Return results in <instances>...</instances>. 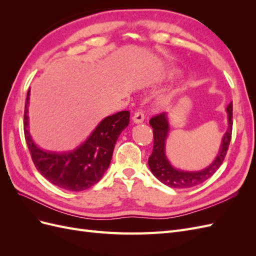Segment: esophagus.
Returning <instances> with one entry per match:
<instances>
[{"mask_svg": "<svg viewBox=\"0 0 256 256\" xmlns=\"http://www.w3.org/2000/svg\"><path fill=\"white\" fill-rule=\"evenodd\" d=\"M144 118H145V115L143 113V111H138L134 114V118H132V120L136 124H141L144 122Z\"/></svg>", "mask_w": 256, "mask_h": 256, "instance_id": "esophagus-1", "label": "esophagus"}]
</instances>
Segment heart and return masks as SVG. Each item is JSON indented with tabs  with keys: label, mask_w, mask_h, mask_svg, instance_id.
I'll return each mask as SVG.
<instances>
[{
	"label": "heart",
	"mask_w": 256,
	"mask_h": 256,
	"mask_svg": "<svg viewBox=\"0 0 256 256\" xmlns=\"http://www.w3.org/2000/svg\"><path fill=\"white\" fill-rule=\"evenodd\" d=\"M173 102V95H164L159 99V104L162 106H168Z\"/></svg>",
	"instance_id": "b5f03b06"
}]
</instances>
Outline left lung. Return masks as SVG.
Masks as SVG:
<instances>
[{
	"mask_svg": "<svg viewBox=\"0 0 256 256\" xmlns=\"http://www.w3.org/2000/svg\"><path fill=\"white\" fill-rule=\"evenodd\" d=\"M226 111L228 114V128L224 134L222 144L218 156L216 157L212 164L202 171L188 172L174 168L170 164L166 157V141L168 134V122L166 113H160L150 120V126L154 129V148L150 157L148 158V166L152 173L158 180L168 187L175 189L192 188L204 182L210 178L216 170L220 168L226 156L228 145L232 138V129H233V102H230Z\"/></svg>",
	"mask_w": 256,
	"mask_h": 256,
	"instance_id": "1",
	"label": "left lung"
}]
</instances>
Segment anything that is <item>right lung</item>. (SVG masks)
<instances>
[{
  "label": "right lung",
  "mask_w": 256,
  "mask_h": 256,
  "mask_svg": "<svg viewBox=\"0 0 256 256\" xmlns=\"http://www.w3.org/2000/svg\"><path fill=\"white\" fill-rule=\"evenodd\" d=\"M30 90L24 108V136L36 168L58 187L83 191L102 180L110 166L113 150L122 131L129 124V111H120L100 122L90 138L78 148L68 152H50L38 148L28 132Z\"/></svg>",
  "instance_id": "add662e5"
}]
</instances>
